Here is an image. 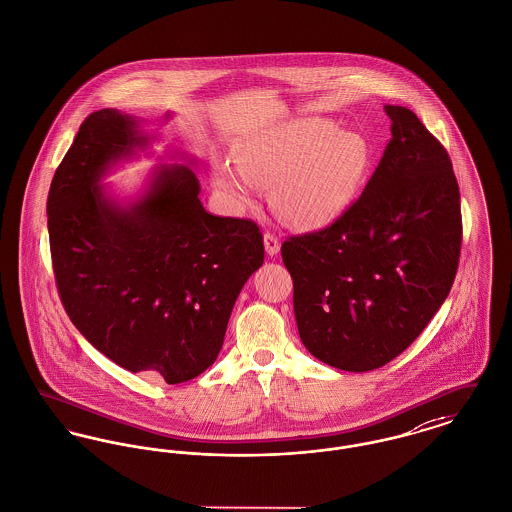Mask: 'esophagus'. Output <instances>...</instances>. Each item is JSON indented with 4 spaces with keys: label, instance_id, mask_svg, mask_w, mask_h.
Returning <instances> with one entry per match:
<instances>
[{
    "label": "esophagus",
    "instance_id": "esophagus-1",
    "mask_svg": "<svg viewBox=\"0 0 512 512\" xmlns=\"http://www.w3.org/2000/svg\"><path fill=\"white\" fill-rule=\"evenodd\" d=\"M264 246H266V252H268L270 256H275V254L279 252V248H281V242H279L275 233L266 231V233H264Z\"/></svg>",
    "mask_w": 512,
    "mask_h": 512
}]
</instances>
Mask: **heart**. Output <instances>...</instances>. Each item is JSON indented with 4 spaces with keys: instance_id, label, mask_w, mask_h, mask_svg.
<instances>
[{
    "instance_id": "heart-1",
    "label": "heart",
    "mask_w": 512,
    "mask_h": 512,
    "mask_svg": "<svg viewBox=\"0 0 512 512\" xmlns=\"http://www.w3.org/2000/svg\"><path fill=\"white\" fill-rule=\"evenodd\" d=\"M369 163V145L359 134L338 132L326 118H297L246 137L237 147V167L217 161L213 182L237 209L254 205L258 190H273L283 223L318 231L347 213Z\"/></svg>"
}]
</instances>
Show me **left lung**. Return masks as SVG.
<instances>
[{
    "label": "left lung",
    "instance_id": "8db88e82",
    "mask_svg": "<svg viewBox=\"0 0 512 512\" xmlns=\"http://www.w3.org/2000/svg\"><path fill=\"white\" fill-rule=\"evenodd\" d=\"M384 110L392 139L361 198L334 225L281 244L301 340L351 373L390 363L425 330L450 293L462 246L446 149L409 108Z\"/></svg>",
    "mask_w": 512,
    "mask_h": 512
}]
</instances>
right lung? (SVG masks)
Instances as JSON below:
<instances>
[{"label":"right lung","mask_w":512,"mask_h":512,"mask_svg":"<svg viewBox=\"0 0 512 512\" xmlns=\"http://www.w3.org/2000/svg\"><path fill=\"white\" fill-rule=\"evenodd\" d=\"M147 143L130 114L85 118L50 184V252L62 305L87 341L130 373L178 384L217 359L264 239L250 219L207 213L186 165L159 167L132 204L106 196L104 172Z\"/></svg>","instance_id":"1"}]
</instances>
